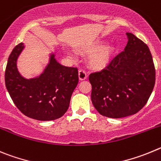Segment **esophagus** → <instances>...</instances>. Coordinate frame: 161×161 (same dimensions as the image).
I'll use <instances>...</instances> for the list:
<instances>
[{
  "instance_id": "esophagus-1",
  "label": "esophagus",
  "mask_w": 161,
  "mask_h": 161,
  "mask_svg": "<svg viewBox=\"0 0 161 161\" xmlns=\"http://www.w3.org/2000/svg\"><path fill=\"white\" fill-rule=\"evenodd\" d=\"M79 80H85L86 79V73L84 70H79Z\"/></svg>"
}]
</instances>
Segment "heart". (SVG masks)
<instances>
[{"label": "heart", "mask_w": 161, "mask_h": 161, "mask_svg": "<svg viewBox=\"0 0 161 161\" xmlns=\"http://www.w3.org/2000/svg\"><path fill=\"white\" fill-rule=\"evenodd\" d=\"M101 42H96L90 47L88 50L94 52L89 59L91 67L95 70H103L109 65L111 59L114 53V47L111 45L102 46Z\"/></svg>", "instance_id": "heart-1"}]
</instances>
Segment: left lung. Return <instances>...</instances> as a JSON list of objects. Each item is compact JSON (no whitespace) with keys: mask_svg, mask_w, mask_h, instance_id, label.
<instances>
[{"mask_svg":"<svg viewBox=\"0 0 161 161\" xmlns=\"http://www.w3.org/2000/svg\"><path fill=\"white\" fill-rule=\"evenodd\" d=\"M124 51L105 69L90 75L91 101L100 115L119 119L144 108L155 86L156 70L147 45L131 33Z\"/></svg>","mask_w":161,"mask_h":161,"instance_id":"obj_1","label":"left lung"}]
</instances>
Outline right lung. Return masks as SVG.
Returning a JSON list of instances; mask_svg holds the SVG:
<instances>
[{
    "instance_id": "obj_1",
    "label": "right lung",
    "mask_w": 161,
    "mask_h": 161,
    "mask_svg": "<svg viewBox=\"0 0 161 161\" xmlns=\"http://www.w3.org/2000/svg\"><path fill=\"white\" fill-rule=\"evenodd\" d=\"M20 43L10 53L5 74V86L10 97L25 115L41 121L57 119L70 105L79 82L78 69L61 65L50 55V63L40 76L26 79L18 72L17 60L24 49Z\"/></svg>"
}]
</instances>
